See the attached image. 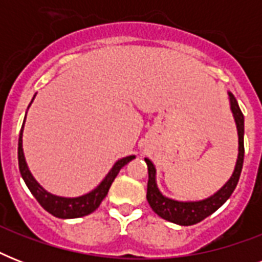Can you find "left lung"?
Returning <instances> with one entry per match:
<instances>
[{
  "label": "left lung",
  "mask_w": 262,
  "mask_h": 262,
  "mask_svg": "<svg viewBox=\"0 0 262 262\" xmlns=\"http://www.w3.org/2000/svg\"><path fill=\"white\" fill-rule=\"evenodd\" d=\"M230 95V102H231V110L235 118L236 129H238V137H239V154H238V160H236L235 170L234 174L228 182L220 189L217 193L211 195L209 199H205L203 201H194V203H181L175 200L164 197L156 186L155 174L156 170L149 159H145V163L148 166V185H147V200L151 208L154 209L156 215L163 217L164 220H168L171 223L179 224V226H193L195 223H200L201 220L212 215L213 212L217 211L223 205L232 191L235 190L238 181H239L242 166H244L245 156V145H244V133H245V122L244 114L241 111L239 106L234 95Z\"/></svg>",
  "instance_id": "left-lung-1"
}]
</instances>
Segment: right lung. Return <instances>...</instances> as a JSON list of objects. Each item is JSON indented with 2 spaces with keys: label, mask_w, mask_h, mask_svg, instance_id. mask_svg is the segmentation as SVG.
<instances>
[{
  "label": "right lung",
  "mask_w": 262,
  "mask_h": 262,
  "mask_svg": "<svg viewBox=\"0 0 262 262\" xmlns=\"http://www.w3.org/2000/svg\"><path fill=\"white\" fill-rule=\"evenodd\" d=\"M24 126V123H23ZM23 126L18 136V148H17V156H18V168H20V174H21L24 182L28 186L30 191L34 194V197L38 200V203L46 209L49 213H51L55 217H61V219H73V217H81V216H87L90 213L98 209L103 199L106 197L110 189L111 183L114 182L115 177L118 175L119 170L135 159V156H126L123 159L118 160L114 164V167L111 168V171L107 174V177L102 181L95 190L91 193L77 199H63L58 195H53L47 193L40 185L34 179L31 175L30 170L27 167L26 159H24V154H23Z\"/></svg>",
  "instance_id": "obj_1"
}]
</instances>
